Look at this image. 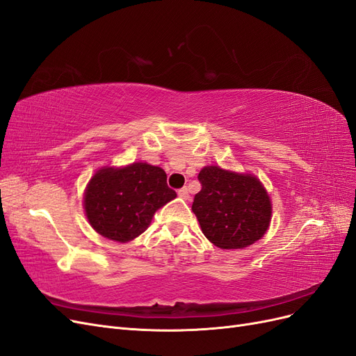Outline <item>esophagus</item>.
<instances>
[{"label": "esophagus", "instance_id": "34e87169", "mask_svg": "<svg viewBox=\"0 0 356 356\" xmlns=\"http://www.w3.org/2000/svg\"><path fill=\"white\" fill-rule=\"evenodd\" d=\"M179 197L181 198V200H189V191H188V188H181V189H179Z\"/></svg>", "mask_w": 356, "mask_h": 356}]
</instances>
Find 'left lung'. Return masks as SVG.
<instances>
[{
	"label": "left lung",
	"instance_id": "8db88e82",
	"mask_svg": "<svg viewBox=\"0 0 356 356\" xmlns=\"http://www.w3.org/2000/svg\"><path fill=\"white\" fill-rule=\"evenodd\" d=\"M192 211L202 234L223 250L245 248L266 234L272 204L261 181L253 175H239L219 165L204 167Z\"/></svg>",
	"mask_w": 356,
	"mask_h": 356
}]
</instances>
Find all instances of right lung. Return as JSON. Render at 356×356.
<instances>
[{"mask_svg":"<svg viewBox=\"0 0 356 356\" xmlns=\"http://www.w3.org/2000/svg\"><path fill=\"white\" fill-rule=\"evenodd\" d=\"M177 197L163 168L146 163L103 167L88 181L84 210L97 234L129 243L146 231L158 209Z\"/></svg>","mask_w":356,"mask_h":356,"instance_id":"add662e5","label":"right lung"}]
</instances>
